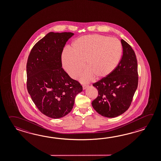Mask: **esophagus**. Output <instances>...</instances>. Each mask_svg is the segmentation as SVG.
I'll return each mask as SVG.
<instances>
[{
	"label": "esophagus",
	"instance_id": "obj_1",
	"mask_svg": "<svg viewBox=\"0 0 161 161\" xmlns=\"http://www.w3.org/2000/svg\"><path fill=\"white\" fill-rule=\"evenodd\" d=\"M88 87V85H82V88H83V89H85L86 88Z\"/></svg>",
	"mask_w": 161,
	"mask_h": 161
}]
</instances>
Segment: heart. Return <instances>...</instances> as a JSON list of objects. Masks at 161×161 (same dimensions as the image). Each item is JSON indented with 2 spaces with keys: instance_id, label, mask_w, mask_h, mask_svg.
<instances>
[{
  "instance_id": "b5f03b06",
  "label": "heart",
  "mask_w": 161,
  "mask_h": 161,
  "mask_svg": "<svg viewBox=\"0 0 161 161\" xmlns=\"http://www.w3.org/2000/svg\"><path fill=\"white\" fill-rule=\"evenodd\" d=\"M122 53L121 43L115 38L101 35L80 37L73 44L72 49L66 48L62 54L64 69L72 78L80 75L82 82H88L109 76L119 65Z\"/></svg>"
}]
</instances>
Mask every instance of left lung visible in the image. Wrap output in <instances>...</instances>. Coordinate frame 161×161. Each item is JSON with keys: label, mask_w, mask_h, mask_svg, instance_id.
Returning <instances> with one entry per match:
<instances>
[{"label": "left lung", "mask_w": 161, "mask_h": 161, "mask_svg": "<svg viewBox=\"0 0 161 161\" xmlns=\"http://www.w3.org/2000/svg\"><path fill=\"white\" fill-rule=\"evenodd\" d=\"M121 42L123 55L118 66L109 76L93 84L98 94L92 101V106L98 114L108 118L117 117L129 109L138 86L135 52L124 40Z\"/></svg>", "instance_id": "8db88e82"}]
</instances>
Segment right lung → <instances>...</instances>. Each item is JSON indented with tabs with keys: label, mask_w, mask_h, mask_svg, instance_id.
<instances>
[{
	"label": "right lung",
	"mask_w": 161,
	"mask_h": 161,
	"mask_svg": "<svg viewBox=\"0 0 161 161\" xmlns=\"http://www.w3.org/2000/svg\"><path fill=\"white\" fill-rule=\"evenodd\" d=\"M72 32H49L31 49L27 63V88L32 100L42 114L59 119L72 110L80 83L62 68L64 46Z\"/></svg>",
	"instance_id": "1"
}]
</instances>
